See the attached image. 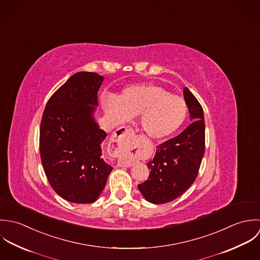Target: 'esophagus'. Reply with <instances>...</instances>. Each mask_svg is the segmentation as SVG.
I'll return each instance as SVG.
<instances>
[{
	"instance_id": "34e87169",
	"label": "esophagus",
	"mask_w": 260,
	"mask_h": 260,
	"mask_svg": "<svg viewBox=\"0 0 260 260\" xmlns=\"http://www.w3.org/2000/svg\"><path fill=\"white\" fill-rule=\"evenodd\" d=\"M134 135V132L133 129L128 128V127H120L118 128L112 136V142L115 143V144H118V142L120 140H124L125 138L129 137V136H133ZM114 155L115 156H118L119 153H117L116 151H114ZM135 164V161L133 159H128V158H120L119 159V165L122 166V167H132L133 165Z\"/></svg>"
}]
</instances>
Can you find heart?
Masks as SVG:
<instances>
[{"label": "heart", "instance_id": "heart-1", "mask_svg": "<svg viewBox=\"0 0 260 260\" xmlns=\"http://www.w3.org/2000/svg\"><path fill=\"white\" fill-rule=\"evenodd\" d=\"M103 106L115 122L140 115L143 131L154 139L173 135L188 114V104L184 99L171 94L169 90L156 84L131 86L124 89L118 99L105 96Z\"/></svg>", "mask_w": 260, "mask_h": 260}]
</instances>
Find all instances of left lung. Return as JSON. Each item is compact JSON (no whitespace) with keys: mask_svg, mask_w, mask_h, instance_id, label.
Instances as JSON below:
<instances>
[{"mask_svg":"<svg viewBox=\"0 0 260 260\" xmlns=\"http://www.w3.org/2000/svg\"><path fill=\"white\" fill-rule=\"evenodd\" d=\"M184 99L192 123L176 138L156 147V155L148 162L150 176L138 186L143 196L154 204H165L182 196L196 180L205 153L202 105L187 87Z\"/></svg>","mask_w":260,"mask_h":260,"instance_id":"obj_1","label":"left lung"}]
</instances>
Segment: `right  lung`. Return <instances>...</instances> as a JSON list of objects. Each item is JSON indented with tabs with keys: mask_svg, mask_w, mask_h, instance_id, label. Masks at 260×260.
Instances as JSON below:
<instances>
[{
	"mask_svg": "<svg viewBox=\"0 0 260 260\" xmlns=\"http://www.w3.org/2000/svg\"><path fill=\"white\" fill-rule=\"evenodd\" d=\"M104 76L77 72L49 99L40 125V156L53 190L78 204L96 201L112 167L102 157L105 132L93 118Z\"/></svg>",
	"mask_w": 260,
	"mask_h": 260,
	"instance_id": "add662e5",
	"label": "right lung"
}]
</instances>
